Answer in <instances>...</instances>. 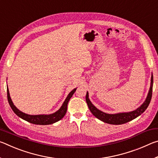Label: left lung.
Here are the masks:
<instances>
[{
	"label": "left lung",
	"instance_id": "8db88e82",
	"mask_svg": "<svg viewBox=\"0 0 158 158\" xmlns=\"http://www.w3.org/2000/svg\"><path fill=\"white\" fill-rule=\"evenodd\" d=\"M153 75L151 77V88H150L148 96L146 99V101L144 102L143 104L141 105L139 108H138L136 110L128 112V113H120L116 114H109L104 113V112L101 111L98 109L95 106L90 102V100L89 99V93H86L85 95V100H86L87 105L90 111L97 118L100 119V121L112 125H121L126 123L129 122L132 120L140 116L141 114H143L144 111L146 110L148 107L150 102L152 98V91H153Z\"/></svg>",
	"mask_w": 158,
	"mask_h": 158
}]
</instances>
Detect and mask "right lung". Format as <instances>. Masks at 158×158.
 Here are the masks:
<instances>
[{"mask_svg":"<svg viewBox=\"0 0 158 158\" xmlns=\"http://www.w3.org/2000/svg\"><path fill=\"white\" fill-rule=\"evenodd\" d=\"M76 89H74L69 93L68 96L67 97L65 102H63L62 106L60 108L59 110L55 112L54 114L49 115H35V116H33V115H28L23 113V112H21L14 105V104H13L11 98H10L9 90L7 88V100H8L10 107L12 108L13 111H14L19 117L25 120L26 121L31 123L35 125H50L54 123L60 121V119H62L66 114L67 108H68V104L69 99L72 98V96L73 95Z\"/></svg>","mask_w":158,"mask_h":158,"instance_id":"obj_1","label":"right lung"}]
</instances>
